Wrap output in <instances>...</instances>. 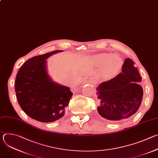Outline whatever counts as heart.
Here are the masks:
<instances>
[{
  "label": "heart",
  "instance_id": "1",
  "mask_svg": "<svg viewBox=\"0 0 158 158\" xmlns=\"http://www.w3.org/2000/svg\"><path fill=\"white\" fill-rule=\"evenodd\" d=\"M109 56L107 54H102L99 56L98 63L102 64L104 63L102 73L105 76L111 77L114 76L120 69L122 64L121 59L117 55H112Z\"/></svg>",
  "mask_w": 158,
  "mask_h": 158
}]
</instances>
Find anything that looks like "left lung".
<instances>
[{
	"mask_svg": "<svg viewBox=\"0 0 158 158\" xmlns=\"http://www.w3.org/2000/svg\"><path fill=\"white\" fill-rule=\"evenodd\" d=\"M129 58L125 60L122 73L115 77L102 82L97 88L100 104L98 111L101 116L110 121L129 118L139 109L143 90L138 67Z\"/></svg>",
	"mask_w": 158,
	"mask_h": 158,
	"instance_id": "obj_1",
	"label": "left lung"
}]
</instances>
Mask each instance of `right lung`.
<instances>
[{"label": "right lung", "mask_w": 158, "mask_h": 158, "mask_svg": "<svg viewBox=\"0 0 158 158\" xmlns=\"http://www.w3.org/2000/svg\"><path fill=\"white\" fill-rule=\"evenodd\" d=\"M61 51H54L29 59L16 76L17 101L26 114L38 121L49 123L62 118L73 94L69 87L52 82L46 71V59Z\"/></svg>", "instance_id": "right-lung-1"}]
</instances>
